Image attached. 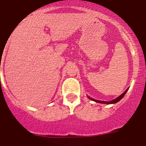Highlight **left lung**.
I'll return each mask as SVG.
<instances>
[{
	"instance_id": "8db88e82",
	"label": "left lung",
	"mask_w": 146,
	"mask_h": 146,
	"mask_svg": "<svg viewBox=\"0 0 146 146\" xmlns=\"http://www.w3.org/2000/svg\"><path fill=\"white\" fill-rule=\"evenodd\" d=\"M127 91H128V89H126V90H125V92H123V93H122L121 95H120V96H119L118 98H116V99L110 101V102H105V101H100V100H97L92 99V98H90V97H88V98H89L90 100H91L95 101V102H98V103H102V104H114V103H117V102H118L119 101H120L121 100L122 98H123V97L124 96L125 94L126 93V92H127Z\"/></svg>"
}]
</instances>
